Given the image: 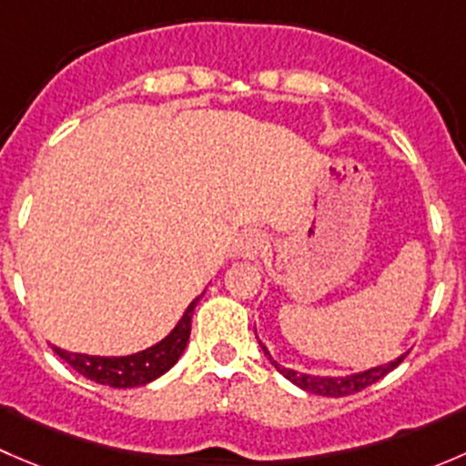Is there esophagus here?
<instances>
[{"instance_id":"1","label":"esophagus","mask_w":466,"mask_h":466,"mask_svg":"<svg viewBox=\"0 0 466 466\" xmlns=\"http://www.w3.org/2000/svg\"><path fill=\"white\" fill-rule=\"evenodd\" d=\"M263 246H266V237L259 229H250V232H243L238 237V241L234 243V257L246 261H255L261 255Z\"/></svg>"}]
</instances>
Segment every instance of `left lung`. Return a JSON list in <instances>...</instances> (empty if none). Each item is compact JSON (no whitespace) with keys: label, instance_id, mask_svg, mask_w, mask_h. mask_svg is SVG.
<instances>
[{"label":"left lung","instance_id":"obj_1","mask_svg":"<svg viewBox=\"0 0 466 466\" xmlns=\"http://www.w3.org/2000/svg\"><path fill=\"white\" fill-rule=\"evenodd\" d=\"M255 333H257V329H255ZM257 340H259V338H257ZM259 347H261L263 356L270 360L272 368H275L281 377H286L290 383H295L298 388H302L304 392L320 394V397H347V394L360 392V390H365L368 385L377 383L379 379H383L388 372H392V370L397 368V365L408 356V351H403L401 356H397V359L390 360V363L363 370V372L345 374V377H320V374H307V372H298V370L284 368V365L277 363V360L272 359V354L268 351V347L263 345L261 340H259Z\"/></svg>","mask_w":466,"mask_h":466}]
</instances>
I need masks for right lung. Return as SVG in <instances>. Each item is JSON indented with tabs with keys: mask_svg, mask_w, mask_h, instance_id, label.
I'll use <instances>...</instances> for the list:
<instances>
[{
	"mask_svg": "<svg viewBox=\"0 0 466 466\" xmlns=\"http://www.w3.org/2000/svg\"><path fill=\"white\" fill-rule=\"evenodd\" d=\"M203 293L187 307L182 318L177 320L176 327L167 333L159 342L146 347V350L137 351V354L128 356H89L78 354V351H67L63 347H54L56 354L72 365L78 374L87 377L94 383L110 385V388H137V385H146L150 380L159 379L164 372L177 363L182 351L187 350V342L191 336V316L203 298Z\"/></svg>",
	"mask_w": 466,
	"mask_h": 466,
	"instance_id": "add662e5",
	"label": "right lung"
}]
</instances>
